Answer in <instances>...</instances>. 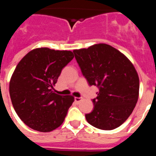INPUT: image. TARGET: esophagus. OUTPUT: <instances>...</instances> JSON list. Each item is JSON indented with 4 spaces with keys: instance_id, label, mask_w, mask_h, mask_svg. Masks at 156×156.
I'll return each instance as SVG.
<instances>
[{
    "instance_id": "obj_1",
    "label": "esophagus",
    "mask_w": 156,
    "mask_h": 156,
    "mask_svg": "<svg viewBox=\"0 0 156 156\" xmlns=\"http://www.w3.org/2000/svg\"><path fill=\"white\" fill-rule=\"evenodd\" d=\"M74 100H75V101L76 103H79L80 101L81 100H82V98H77V97H76L75 98H74Z\"/></svg>"
}]
</instances>
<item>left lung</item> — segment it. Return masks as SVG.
I'll return each mask as SVG.
<instances>
[{"label": "left lung", "instance_id": "left-lung-1", "mask_svg": "<svg viewBox=\"0 0 156 156\" xmlns=\"http://www.w3.org/2000/svg\"><path fill=\"white\" fill-rule=\"evenodd\" d=\"M77 63L90 86L99 89L93 111L86 114L90 125L111 130L122 125L138 100L139 77L134 66L119 51L106 44L73 50Z\"/></svg>", "mask_w": 156, "mask_h": 156}]
</instances>
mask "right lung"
<instances>
[{
	"mask_svg": "<svg viewBox=\"0 0 156 156\" xmlns=\"http://www.w3.org/2000/svg\"><path fill=\"white\" fill-rule=\"evenodd\" d=\"M73 58L70 51L40 48L30 51L18 63L9 93L15 111L29 127L50 132L62 124L74 98L57 94L54 86Z\"/></svg>",
	"mask_w": 156,
	"mask_h": 156,
	"instance_id": "obj_1",
	"label": "right lung"
}]
</instances>
